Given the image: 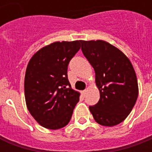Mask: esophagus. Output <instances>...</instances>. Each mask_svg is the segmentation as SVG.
I'll return each instance as SVG.
<instances>
[{"mask_svg":"<svg viewBox=\"0 0 152 152\" xmlns=\"http://www.w3.org/2000/svg\"><path fill=\"white\" fill-rule=\"evenodd\" d=\"M85 95H86V90H84V91H82V96H85Z\"/></svg>","mask_w":152,"mask_h":152,"instance_id":"1","label":"esophagus"}]
</instances>
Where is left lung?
Here are the masks:
<instances>
[{
	"instance_id": "obj_1",
	"label": "left lung",
	"mask_w": 152,
	"mask_h": 152,
	"mask_svg": "<svg viewBox=\"0 0 152 152\" xmlns=\"http://www.w3.org/2000/svg\"><path fill=\"white\" fill-rule=\"evenodd\" d=\"M83 53L96 73L100 98L89 106L99 125L113 126L126 119L138 95L137 77L128 57L108 42L81 40Z\"/></svg>"
}]
</instances>
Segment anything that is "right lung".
<instances>
[{
    "label": "right lung",
    "instance_id": "right-lung-1",
    "mask_svg": "<svg viewBox=\"0 0 152 152\" xmlns=\"http://www.w3.org/2000/svg\"><path fill=\"white\" fill-rule=\"evenodd\" d=\"M81 40L54 42L34 54L24 81L25 99L30 113L41 126L61 129L71 119L80 94L71 88L68 65Z\"/></svg>",
    "mask_w": 152,
    "mask_h": 152
}]
</instances>
